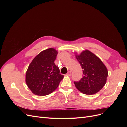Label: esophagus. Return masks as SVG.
<instances>
[{"mask_svg": "<svg viewBox=\"0 0 127 127\" xmlns=\"http://www.w3.org/2000/svg\"><path fill=\"white\" fill-rule=\"evenodd\" d=\"M68 76H71V71H68V72L67 73V74Z\"/></svg>", "mask_w": 127, "mask_h": 127, "instance_id": "34e87169", "label": "esophagus"}]
</instances>
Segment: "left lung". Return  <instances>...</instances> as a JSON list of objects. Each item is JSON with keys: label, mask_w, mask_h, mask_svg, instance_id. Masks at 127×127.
I'll list each match as a JSON object with an SVG mask.
<instances>
[{"label": "left lung", "mask_w": 127, "mask_h": 127, "mask_svg": "<svg viewBox=\"0 0 127 127\" xmlns=\"http://www.w3.org/2000/svg\"><path fill=\"white\" fill-rule=\"evenodd\" d=\"M76 58L83 69V77L75 81V86L82 93H96L104 86L108 71L101 59L88 50L83 51Z\"/></svg>", "instance_id": "obj_1"}]
</instances>
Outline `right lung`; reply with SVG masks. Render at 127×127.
I'll use <instances>...</instances> for the list:
<instances>
[{
    "mask_svg": "<svg viewBox=\"0 0 127 127\" xmlns=\"http://www.w3.org/2000/svg\"><path fill=\"white\" fill-rule=\"evenodd\" d=\"M57 54L55 49H48L41 52L30 64L25 81L34 94L43 96L51 93L64 78L55 64Z\"/></svg>",
    "mask_w": 127,
    "mask_h": 127,
    "instance_id": "add662e5",
    "label": "right lung"
}]
</instances>
